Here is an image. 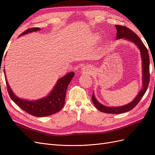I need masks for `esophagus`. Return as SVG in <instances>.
<instances>
[{
  "label": "esophagus",
  "instance_id": "34e87169",
  "mask_svg": "<svg viewBox=\"0 0 155 155\" xmlns=\"http://www.w3.org/2000/svg\"><path fill=\"white\" fill-rule=\"evenodd\" d=\"M82 70H83V72H88V71H89L87 67H83V68H82Z\"/></svg>",
  "mask_w": 155,
  "mask_h": 155
}]
</instances>
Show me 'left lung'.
Instances as JSON below:
<instances>
[{"label": "left lung", "instance_id": "1", "mask_svg": "<svg viewBox=\"0 0 155 155\" xmlns=\"http://www.w3.org/2000/svg\"><path fill=\"white\" fill-rule=\"evenodd\" d=\"M117 34H116V39H124L125 40L129 41L132 42L136 46H137L138 48L140 50V55L142 58V88L138 93V94L136 96L134 99L129 103L128 104H126L123 106L120 107H107L101 104L98 101L94 96V94H92V100L94 105L97 109L101 112H105V113L109 114H121L124 113L126 112H129L132 110L133 108L135 107L142 97L145 94L146 92L147 87L149 86V57L148 51L145 47L144 44L142 43V40L140 37L133 32L132 30L127 28L120 26V25H115Z\"/></svg>", "mask_w": 155, "mask_h": 155}]
</instances>
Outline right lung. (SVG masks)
<instances>
[{
	"mask_svg": "<svg viewBox=\"0 0 155 155\" xmlns=\"http://www.w3.org/2000/svg\"><path fill=\"white\" fill-rule=\"evenodd\" d=\"M39 28H32L28 29L19 35V37L28 34L33 31H39ZM5 74V71L4 70ZM7 85L8 91L11 99L21 109L28 113L36 117H45L54 114L62 109L64 104L65 96H66L67 89L70 81L74 76V72H71L65 75L64 76L59 79L48 94L46 97L37 100L29 101L17 97L14 94L8 83L4 74Z\"/></svg>",
	"mask_w": 155,
	"mask_h": 155,
	"instance_id": "1",
	"label": "right lung"
}]
</instances>
